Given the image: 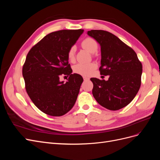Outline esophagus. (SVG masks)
Here are the masks:
<instances>
[{"mask_svg":"<svg viewBox=\"0 0 160 160\" xmlns=\"http://www.w3.org/2000/svg\"><path fill=\"white\" fill-rule=\"evenodd\" d=\"M83 79H84V81H88L89 79V78H88V77H83Z\"/></svg>","mask_w":160,"mask_h":160,"instance_id":"34e87169","label":"esophagus"}]
</instances>
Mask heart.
<instances>
[{"label":"heart","mask_w":160,"mask_h":160,"mask_svg":"<svg viewBox=\"0 0 160 160\" xmlns=\"http://www.w3.org/2000/svg\"><path fill=\"white\" fill-rule=\"evenodd\" d=\"M81 46L83 49L88 51L91 53H94L98 49V45L97 41L93 38L88 37L84 39L81 42ZM76 52V47L75 46H72L67 53V57L69 61H72L75 59ZM95 68V65L93 63L83 64L78 63L73 67V71L75 73L79 74L81 75H88L91 71Z\"/></svg>","instance_id":"obj_1"}]
</instances>
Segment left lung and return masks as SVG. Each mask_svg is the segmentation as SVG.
I'll list each match as a JSON object with an SVG mask.
<instances>
[{
    "label": "left lung",
    "instance_id": "1",
    "mask_svg": "<svg viewBox=\"0 0 160 160\" xmlns=\"http://www.w3.org/2000/svg\"><path fill=\"white\" fill-rule=\"evenodd\" d=\"M88 35L101 46L100 73L109 79L91 78L92 93L105 108L116 111L127 106L141 86L142 65L135 52L113 34L103 30H91Z\"/></svg>",
    "mask_w": 160,
    "mask_h": 160
}]
</instances>
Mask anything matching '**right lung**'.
<instances>
[{
	"label": "right lung",
	"instance_id": "obj_1",
	"mask_svg": "<svg viewBox=\"0 0 160 160\" xmlns=\"http://www.w3.org/2000/svg\"><path fill=\"white\" fill-rule=\"evenodd\" d=\"M83 31L51 32L28 52L22 67L25 89L33 103L43 113L59 117L75 103L83 79L79 74H72L67 53ZM62 74L70 76L66 83L60 81Z\"/></svg>",
	"mask_w": 160,
	"mask_h": 160
}]
</instances>
